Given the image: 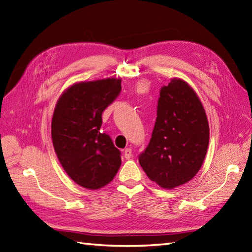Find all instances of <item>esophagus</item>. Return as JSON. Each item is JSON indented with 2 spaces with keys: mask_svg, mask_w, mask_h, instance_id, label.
Masks as SVG:
<instances>
[{
  "mask_svg": "<svg viewBox=\"0 0 252 252\" xmlns=\"http://www.w3.org/2000/svg\"><path fill=\"white\" fill-rule=\"evenodd\" d=\"M125 158L126 159H130L132 158V149H130V148H126L125 150Z\"/></svg>",
  "mask_w": 252,
  "mask_h": 252,
  "instance_id": "esophagus-1",
  "label": "esophagus"
}]
</instances>
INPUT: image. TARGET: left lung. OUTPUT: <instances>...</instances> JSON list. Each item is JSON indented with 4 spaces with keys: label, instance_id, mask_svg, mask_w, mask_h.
Segmentation results:
<instances>
[{
    "label": "left lung",
    "instance_id": "obj_1",
    "mask_svg": "<svg viewBox=\"0 0 252 252\" xmlns=\"http://www.w3.org/2000/svg\"><path fill=\"white\" fill-rule=\"evenodd\" d=\"M209 139V121L199 96L185 81L173 77L159 92L152 137L139 154V164L151 181L172 189L197 175Z\"/></svg>",
    "mask_w": 252,
    "mask_h": 252
}]
</instances>
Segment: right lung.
<instances>
[{
  "instance_id": "right-lung-1",
  "label": "right lung",
  "mask_w": 252,
  "mask_h": 252,
  "mask_svg": "<svg viewBox=\"0 0 252 252\" xmlns=\"http://www.w3.org/2000/svg\"><path fill=\"white\" fill-rule=\"evenodd\" d=\"M121 79L80 82L68 87L57 101L51 136L63 170L87 189L112 181L121 165L120 151L103 133L102 113L117 98Z\"/></svg>"
}]
</instances>
